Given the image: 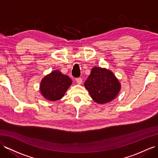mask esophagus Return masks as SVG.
Wrapping results in <instances>:
<instances>
[{
  "mask_svg": "<svg viewBox=\"0 0 158 158\" xmlns=\"http://www.w3.org/2000/svg\"><path fill=\"white\" fill-rule=\"evenodd\" d=\"M76 82H77V83L79 84V85L81 84V83H82V82H83V79H82V78H81V77L77 78V79H76Z\"/></svg>",
  "mask_w": 158,
  "mask_h": 158,
  "instance_id": "1",
  "label": "esophagus"
}]
</instances>
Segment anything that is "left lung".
I'll use <instances>...</instances> for the list:
<instances>
[{
  "instance_id": "1",
  "label": "left lung",
  "mask_w": 158,
  "mask_h": 158,
  "mask_svg": "<svg viewBox=\"0 0 158 158\" xmlns=\"http://www.w3.org/2000/svg\"><path fill=\"white\" fill-rule=\"evenodd\" d=\"M91 98L103 104L114 99L121 89V85L114 74L109 69L94 67L84 83Z\"/></svg>"
}]
</instances>
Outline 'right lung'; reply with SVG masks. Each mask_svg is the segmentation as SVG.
Instances as JSON below:
<instances>
[{
  "mask_svg": "<svg viewBox=\"0 0 158 158\" xmlns=\"http://www.w3.org/2000/svg\"><path fill=\"white\" fill-rule=\"evenodd\" d=\"M72 84V80L59 70L52 71L42 79L40 85V94L49 101L61 99L67 89Z\"/></svg>",
  "mask_w": 158,
  "mask_h": 158,
  "instance_id": "add662e5",
  "label": "right lung"
}]
</instances>
